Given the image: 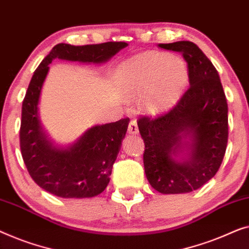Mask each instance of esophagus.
<instances>
[{
    "instance_id": "1",
    "label": "esophagus",
    "mask_w": 249,
    "mask_h": 249,
    "mask_svg": "<svg viewBox=\"0 0 249 249\" xmlns=\"http://www.w3.org/2000/svg\"><path fill=\"white\" fill-rule=\"evenodd\" d=\"M127 131L129 134H136V133H139V127H138V123H136V120H132L129 122Z\"/></svg>"
}]
</instances>
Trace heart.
<instances>
[{"label":"heart","instance_id":"1","mask_svg":"<svg viewBox=\"0 0 249 249\" xmlns=\"http://www.w3.org/2000/svg\"><path fill=\"white\" fill-rule=\"evenodd\" d=\"M128 88L135 96L146 92L145 106L160 111L173 105L187 83V69L180 58L163 53H145L126 69Z\"/></svg>","mask_w":249,"mask_h":249}]
</instances>
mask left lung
Returning a JSON list of instances; mask_svg holds the SVG:
<instances>
[{"label": "left lung", "instance_id": "left-lung-1", "mask_svg": "<svg viewBox=\"0 0 249 249\" xmlns=\"http://www.w3.org/2000/svg\"><path fill=\"white\" fill-rule=\"evenodd\" d=\"M158 46L183 54L190 87L166 114L139 118L144 170L159 193H190L214 177L221 166L228 143V105L218 71L194 43ZM181 153L185 157L176 160Z\"/></svg>", "mask_w": 249, "mask_h": 249}]
</instances>
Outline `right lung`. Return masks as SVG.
I'll return each mask as SVG.
<instances>
[{
	"label": "right lung",
	"mask_w": 249,
	"mask_h": 249,
	"mask_svg": "<svg viewBox=\"0 0 249 249\" xmlns=\"http://www.w3.org/2000/svg\"><path fill=\"white\" fill-rule=\"evenodd\" d=\"M126 46L124 41L85 46L57 44L35 71L22 103L20 149L31 178L51 194L65 198H83L104 192L110 180L129 118L93 126L66 148L54 145L45 134L38 117V101L50 70L48 65L56 57L99 64Z\"/></svg>",
	"instance_id": "add662e5"
}]
</instances>
